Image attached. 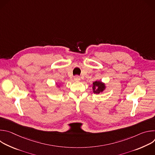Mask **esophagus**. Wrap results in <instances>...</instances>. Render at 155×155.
<instances>
[{
	"label": "esophagus",
	"mask_w": 155,
	"mask_h": 155,
	"mask_svg": "<svg viewBox=\"0 0 155 155\" xmlns=\"http://www.w3.org/2000/svg\"><path fill=\"white\" fill-rule=\"evenodd\" d=\"M74 80L75 81H79L80 80V77L79 76H75L74 77Z\"/></svg>",
	"instance_id": "34e87169"
}]
</instances>
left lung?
I'll list each match as a JSON object with an SVG mask.
<instances>
[{"mask_svg":"<svg viewBox=\"0 0 155 155\" xmlns=\"http://www.w3.org/2000/svg\"><path fill=\"white\" fill-rule=\"evenodd\" d=\"M105 89V85L101 81H96L93 83V93L95 94H99L102 93Z\"/></svg>","mask_w":155,"mask_h":155,"instance_id":"1","label":"left lung"}]
</instances>
